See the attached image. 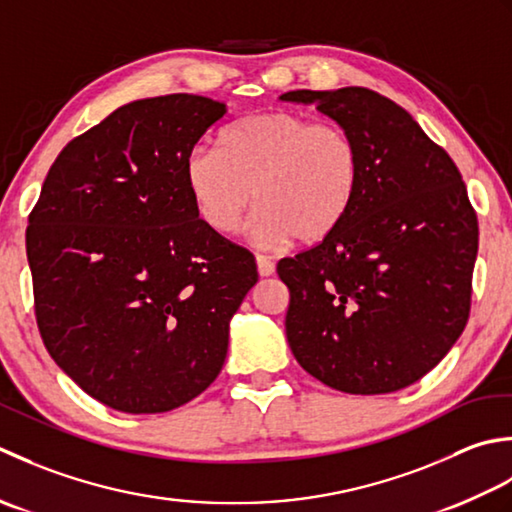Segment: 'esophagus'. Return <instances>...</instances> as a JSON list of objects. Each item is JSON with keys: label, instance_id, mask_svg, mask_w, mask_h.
Masks as SVG:
<instances>
[{"label": "esophagus", "instance_id": "esophagus-1", "mask_svg": "<svg viewBox=\"0 0 512 512\" xmlns=\"http://www.w3.org/2000/svg\"><path fill=\"white\" fill-rule=\"evenodd\" d=\"M256 265H258V274L260 276H271L276 271L274 260H271L269 256H256Z\"/></svg>", "mask_w": 512, "mask_h": 512}]
</instances>
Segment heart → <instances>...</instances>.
Here are the masks:
<instances>
[{"mask_svg": "<svg viewBox=\"0 0 512 512\" xmlns=\"http://www.w3.org/2000/svg\"><path fill=\"white\" fill-rule=\"evenodd\" d=\"M185 187L194 212L216 234H232L245 210L249 238L274 247L296 236L316 243L349 212L360 181V152L336 123H314L287 110L249 114L185 156Z\"/></svg>", "mask_w": 512, "mask_h": 512, "instance_id": "1", "label": "heart"}]
</instances>
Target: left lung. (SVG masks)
<instances>
[{
	"mask_svg": "<svg viewBox=\"0 0 512 512\" xmlns=\"http://www.w3.org/2000/svg\"><path fill=\"white\" fill-rule=\"evenodd\" d=\"M280 99L314 103L360 152L340 225L278 263L291 353L336 391H400L451 351L471 311L479 229L462 174L409 112L369 88Z\"/></svg>",
	"mask_w": 512,
	"mask_h": 512,
	"instance_id": "1",
	"label": "left lung"
}]
</instances>
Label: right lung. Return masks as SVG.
Returning a JSON list of instances; mask_svg holds the SVG:
<instances>
[{"mask_svg":"<svg viewBox=\"0 0 512 512\" xmlns=\"http://www.w3.org/2000/svg\"><path fill=\"white\" fill-rule=\"evenodd\" d=\"M225 112L198 95L121 106L61 150L28 216L41 340L114 411L165 413L210 387L258 280L185 187V156Z\"/></svg>","mask_w":512,"mask_h":512,"instance_id":"1","label":"right lung"}]
</instances>
